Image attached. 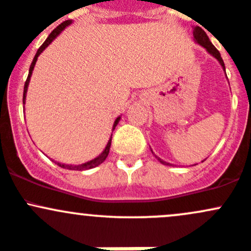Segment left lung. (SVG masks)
<instances>
[{"mask_svg":"<svg viewBox=\"0 0 251 251\" xmlns=\"http://www.w3.org/2000/svg\"><path fill=\"white\" fill-rule=\"evenodd\" d=\"M193 36H194V41H196L197 44L201 45V46H203L205 50H206L207 52H209L210 54L212 55V57L216 58V59L219 60L220 64H221V67L224 68V70H225V63H224V60H222L221 54H220L219 50H216V47H215L214 45H212L211 42H210V40H209V37H207L206 32H205L204 30L201 29V27L196 26L193 29ZM155 158L158 159V160L160 161L161 164H164V165H171V164H169V163H166V161L161 160V159L158 158V156H156V155H155Z\"/></svg>","mask_w":251,"mask_h":251,"instance_id":"left-lung-1","label":"left lung"}]
</instances>
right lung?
<instances>
[{"mask_svg": "<svg viewBox=\"0 0 251 251\" xmlns=\"http://www.w3.org/2000/svg\"><path fill=\"white\" fill-rule=\"evenodd\" d=\"M70 24H72V20H65V22H63L62 24L58 25V26L55 27V29L53 30V31L50 32V35H48V37L46 39V41H45L44 44L41 45V47H40L39 50H37L36 54H35L34 59H32L31 65H30L29 75H27V78H26V81H25V85H24V93H23V103H24V104H25V98H26L27 86H29L30 77H31V74H32V70H34L35 64H36L37 57H39V55L41 54L42 52H44L45 48H46V47L48 46V45H50V42H52L53 40H54L55 37H57L58 35H59L60 32H62L63 30H64L65 27H67L68 25H70ZM119 121H120V116H119V118H116L115 123H114V125H113V131H114V128H115V126L118 125V124H119ZM110 144H111V137L109 138V141H108L107 146H105V148H104V151H103L102 153H100V155L97 156V158L92 159V160L87 161V163H85V164H81V165H67V164H60V163H57V164H58V165L60 166V168H63V169H68V170H77V171H82V170H88V169H93V168H96V166L100 165V164H102L103 161H104L105 159H107L108 154H109Z\"/></svg>", "mask_w": 251, "mask_h": 251, "instance_id": "right-lung-1", "label": "right lung"}]
</instances>
